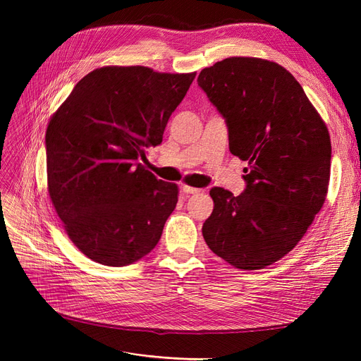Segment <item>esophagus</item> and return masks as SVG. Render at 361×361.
I'll list each match as a JSON object with an SVG mask.
<instances>
[{"mask_svg": "<svg viewBox=\"0 0 361 361\" xmlns=\"http://www.w3.org/2000/svg\"><path fill=\"white\" fill-rule=\"evenodd\" d=\"M182 191L185 194H197V192H200L199 188H192V187H188V185H182Z\"/></svg>", "mask_w": 361, "mask_h": 361, "instance_id": "1", "label": "esophagus"}]
</instances>
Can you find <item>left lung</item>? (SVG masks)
Here are the masks:
<instances>
[{
	"label": "left lung",
	"mask_w": 361,
	"mask_h": 361,
	"mask_svg": "<svg viewBox=\"0 0 361 361\" xmlns=\"http://www.w3.org/2000/svg\"><path fill=\"white\" fill-rule=\"evenodd\" d=\"M197 82L228 129L245 191L220 187L203 223L204 241L238 269H262L297 245L321 211L330 182L331 141L292 73L274 61L231 57L204 68Z\"/></svg>",
	"instance_id": "left-lung-1"
}]
</instances>
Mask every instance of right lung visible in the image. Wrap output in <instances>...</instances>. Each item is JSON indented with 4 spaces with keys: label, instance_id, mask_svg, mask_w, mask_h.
Wrapping results in <instances>:
<instances>
[{
    "label": "right lung",
    "instance_id": "add662e5",
    "mask_svg": "<svg viewBox=\"0 0 361 361\" xmlns=\"http://www.w3.org/2000/svg\"><path fill=\"white\" fill-rule=\"evenodd\" d=\"M192 73L99 68L73 87L47 129L48 192L71 241L106 267L155 248L178 203V185L146 170Z\"/></svg>",
    "mask_w": 361,
    "mask_h": 361
}]
</instances>
